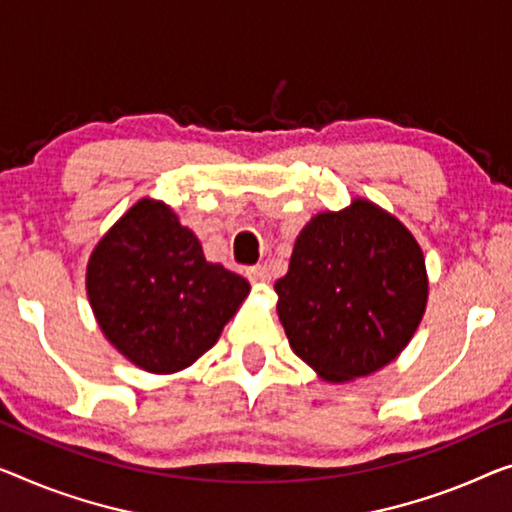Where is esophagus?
<instances>
[{"label": "esophagus", "instance_id": "esophagus-1", "mask_svg": "<svg viewBox=\"0 0 512 512\" xmlns=\"http://www.w3.org/2000/svg\"><path fill=\"white\" fill-rule=\"evenodd\" d=\"M248 280L253 285H266V282H271V273L266 266H253V269H248Z\"/></svg>", "mask_w": 512, "mask_h": 512}]
</instances>
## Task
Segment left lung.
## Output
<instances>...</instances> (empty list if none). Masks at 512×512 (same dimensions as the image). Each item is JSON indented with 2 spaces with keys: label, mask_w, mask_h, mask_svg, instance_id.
I'll return each mask as SVG.
<instances>
[{
  "label": "left lung",
  "mask_w": 512,
  "mask_h": 512,
  "mask_svg": "<svg viewBox=\"0 0 512 512\" xmlns=\"http://www.w3.org/2000/svg\"><path fill=\"white\" fill-rule=\"evenodd\" d=\"M276 294L294 354L324 379L347 381L407 347L427 303L425 259L398 218L354 200L303 227Z\"/></svg>",
  "instance_id": "obj_1"
}]
</instances>
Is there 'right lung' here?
Returning a JSON list of instances; mask_svg holds the SVG:
<instances>
[{"label": "right lung", "mask_w": 512, "mask_h": 512, "mask_svg": "<svg viewBox=\"0 0 512 512\" xmlns=\"http://www.w3.org/2000/svg\"><path fill=\"white\" fill-rule=\"evenodd\" d=\"M250 292L204 259L197 236L163 202L140 200L103 236L87 266L98 326L142 370L177 372L216 345Z\"/></svg>", "instance_id": "obj_1"}]
</instances>
